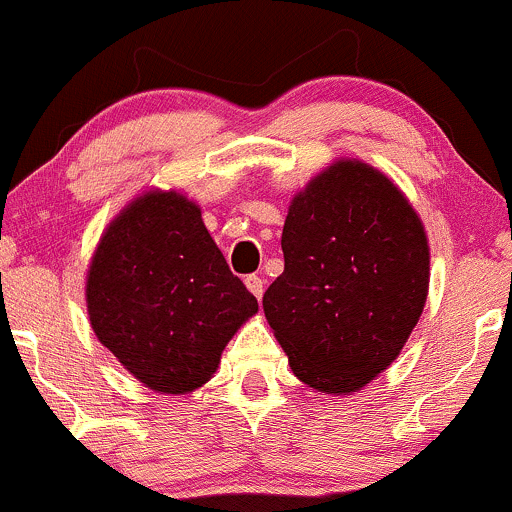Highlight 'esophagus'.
I'll return each mask as SVG.
<instances>
[{"label":"esophagus","mask_w":512,"mask_h":512,"mask_svg":"<svg viewBox=\"0 0 512 512\" xmlns=\"http://www.w3.org/2000/svg\"><path fill=\"white\" fill-rule=\"evenodd\" d=\"M245 286H248L252 296H255L257 301H260V298H262V293H264V279H262V276H257V274H250L248 279H245Z\"/></svg>","instance_id":"esophagus-1"}]
</instances>
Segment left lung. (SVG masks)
<instances>
[{
	"label": "left lung",
	"mask_w": 512,
	"mask_h": 512,
	"mask_svg": "<svg viewBox=\"0 0 512 512\" xmlns=\"http://www.w3.org/2000/svg\"><path fill=\"white\" fill-rule=\"evenodd\" d=\"M284 272L262 305L296 378L356 392L399 356L428 293V243L402 192L339 161L291 202Z\"/></svg>",
	"instance_id": "1"
}]
</instances>
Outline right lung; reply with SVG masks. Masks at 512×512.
Here are the masks:
<instances>
[{"mask_svg": "<svg viewBox=\"0 0 512 512\" xmlns=\"http://www.w3.org/2000/svg\"><path fill=\"white\" fill-rule=\"evenodd\" d=\"M91 327L134 378L182 395L204 385L221 351L257 313L197 204L149 192L110 223L86 284Z\"/></svg>", "mask_w": 512, "mask_h": 512, "instance_id": "obj_1", "label": "right lung"}]
</instances>
